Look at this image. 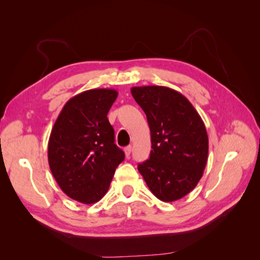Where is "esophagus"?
Segmentation results:
<instances>
[{"mask_svg":"<svg viewBox=\"0 0 260 260\" xmlns=\"http://www.w3.org/2000/svg\"><path fill=\"white\" fill-rule=\"evenodd\" d=\"M124 152H125V154H126V156H127V157H129L131 153H132V146H131V145L126 146V147L124 148Z\"/></svg>","mask_w":260,"mask_h":260,"instance_id":"esophagus-1","label":"esophagus"}]
</instances>
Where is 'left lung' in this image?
<instances>
[{
  "mask_svg": "<svg viewBox=\"0 0 260 260\" xmlns=\"http://www.w3.org/2000/svg\"><path fill=\"white\" fill-rule=\"evenodd\" d=\"M131 92L146 115L152 142L150 158L137 169L157 199L179 200L202 178L209 151L206 126L179 91L144 86L133 87Z\"/></svg>",
  "mask_w": 260,
  "mask_h": 260,
  "instance_id": "left-lung-1",
  "label": "left lung"
}]
</instances>
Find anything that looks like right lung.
Masks as SVG:
<instances>
[{"label": "right lung", "instance_id": "add662e5", "mask_svg": "<svg viewBox=\"0 0 260 260\" xmlns=\"http://www.w3.org/2000/svg\"><path fill=\"white\" fill-rule=\"evenodd\" d=\"M118 92L90 89L66 103L48 143L49 167L66 194L81 203L106 194L125 154L115 144L107 114Z\"/></svg>", "mask_w": 260, "mask_h": 260}]
</instances>
